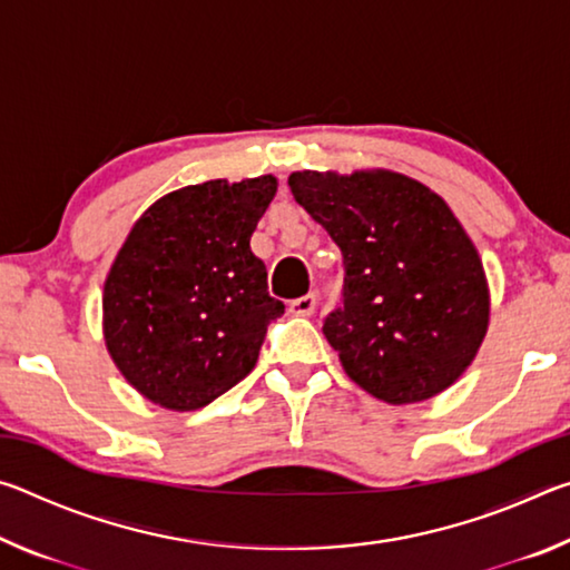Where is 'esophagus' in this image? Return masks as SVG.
<instances>
[{"label":"esophagus","instance_id":"34e87169","mask_svg":"<svg viewBox=\"0 0 570 570\" xmlns=\"http://www.w3.org/2000/svg\"><path fill=\"white\" fill-rule=\"evenodd\" d=\"M314 304H316V296L304 294V296L292 298V302H288V312H292L294 316H308L314 312Z\"/></svg>","mask_w":570,"mask_h":570}]
</instances>
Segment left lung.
I'll return each instance as SVG.
<instances>
[{"instance_id":"obj_1","label":"left lung","mask_w":570,"mask_h":570,"mask_svg":"<svg viewBox=\"0 0 570 570\" xmlns=\"http://www.w3.org/2000/svg\"><path fill=\"white\" fill-rule=\"evenodd\" d=\"M298 206L342 250V302L322 332L344 372L390 404L435 397L488 330L475 246L445 200L400 173H292Z\"/></svg>"}]
</instances>
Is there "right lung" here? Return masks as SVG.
I'll list each match as a JSON object with an SVG mask.
<instances>
[{
    "label": "right lung",
    "instance_id": "add662e5",
    "mask_svg": "<svg viewBox=\"0 0 570 570\" xmlns=\"http://www.w3.org/2000/svg\"><path fill=\"white\" fill-rule=\"evenodd\" d=\"M276 180L186 186L132 226L105 282V342L142 397L190 412L254 370L284 302L268 294L250 234Z\"/></svg>",
    "mask_w": 570,
    "mask_h": 570
}]
</instances>
